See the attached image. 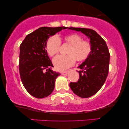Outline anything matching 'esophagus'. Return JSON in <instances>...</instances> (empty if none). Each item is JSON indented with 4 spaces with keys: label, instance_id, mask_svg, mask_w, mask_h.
Returning <instances> with one entry per match:
<instances>
[{
    "label": "esophagus",
    "instance_id": "1",
    "mask_svg": "<svg viewBox=\"0 0 129 129\" xmlns=\"http://www.w3.org/2000/svg\"><path fill=\"white\" fill-rule=\"evenodd\" d=\"M69 71H66V72H61V75H64V76H66V75H68V73H69Z\"/></svg>",
    "mask_w": 129,
    "mask_h": 129
}]
</instances>
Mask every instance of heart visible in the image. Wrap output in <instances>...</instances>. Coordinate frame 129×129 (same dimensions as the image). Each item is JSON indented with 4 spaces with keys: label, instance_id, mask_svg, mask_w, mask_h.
Returning <instances> with one entry per match:
<instances>
[{
    "label": "heart",
    "instance_id": "b5f03b06",
    "mask_svg": "<svg viewBox=\"0 0 129 129\" xmlns=\"http://www.w3.org/2000/svg\"><path fill=\"white\" fill-rule=\"evenodd\" d=\"M69 45L66 56H57L53 59V64L57 70L64 71L73 66L76 60L82 62L89 57L92 51V45L89 41L83 40L77 33L65 35L62 38L56 36L50 37L46 43V50L51 57L56 56L59 51L60 44Z\"/></svg>",
    "mask_w": 129,
    "mask_h": 129
}]
</instances>
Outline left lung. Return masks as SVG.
<instances>
[{
  "mask_svg": "<svg viewBox=\"0 0 129 129\" xmlns=\"http://www.w3.org/2000/svg\"><path fill=\"white\" fill-rule=\"evenodd\" d=\"M69 29L81 31L90 38L92 51L79 69V79L70 82V87L74 93L83 98L96 94L103 87L109 73L110 53L107 44L95 31L83 28L70 27Z\"/></svg>",
  "mask_w": 129,
  "mask_h": 129,
  "instance_id": "left-lung-1",
  "label": "left lung"
}]
</instances>
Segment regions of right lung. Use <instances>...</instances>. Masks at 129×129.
Wrapping results in <instances>:
<instances>
[{"label": "right lung", "mask_w": 129, "mask_h": 129, "mask_svg": "<svg viewBox=\"0 0 129 129\" xmlns=\"http://www.w3.org/2000/svg\"><path fill=\"white\" fill-rule=\"evenodd\" d=\"M68 27H41L28 35L20 45L19 73L26 91L36 98L49 96L54 88L55 80L60 74L53 67L45 49L50 36Z\"/></svg>", "instance_id": "right-lung-1"}]
</instances>
